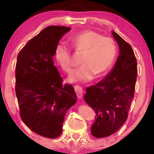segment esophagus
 Wrapping results in <instances>:
<instances>
[{"label":"esophagus","mask_w":154,"mask_h":154,"mask_svg":"<svg viewBox=\"0 0 154 154\" xmlns=\"http://www.w3.org/2000/svg\"><path fill=\"white\" fill-rule=\"evenodd\" d=\"M75 91L76 92V94H77V97L79 99H82L83 97V88L81 87H80V86H75Z\"/></svg>","instance_id":"obj_1"}]
</instances>
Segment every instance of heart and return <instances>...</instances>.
Masks as SVG:
<instances>
[{
    "mask_svg": "<svg viewBox=\"0 0 154 154\" xmlns=\"http://www.w3.org/2000/svg\"><path fill=\"white\" fill-rule=\"evenodd\" d=\"M71 43L77 51L83 52L79 68L73 71L68 80L71 83H87L94 75L104 74L112 65L116 54V48L110 38L102 37L94 31L86 30L71 37ZM54 57L66 72L72 68L71 50L66 43H59Z\"/></svg>",
    "mask_w": 154,
    "mask_h": 154,
    "instance_id": "obj_1",
    "label": "heart"
}]
</instances>
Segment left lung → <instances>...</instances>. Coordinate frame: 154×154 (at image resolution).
<instances>
[{"instance_id":"1","label":"left lung","mask_w":154,"mask_h":154,"mask_svg":"<svg viewBox=\"0 0 154 154\" xmlns=\"http://www.w3.org/2000/svg\"><path fill=\"white\" fill-rule=\"evenodd\" d=\"M111 33L119 47L116 62L108 74L88 87L84 94L85 102L95 111L91 133L97 138L115 133L127 120L137 75L132 47L115 31H111Z\"/></svg>"}]
</instances>
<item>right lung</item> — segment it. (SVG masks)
Masks as SVG:
<instances>
[{"label": "right lung", "mask_w": 154, "mask_h": 154, "mask_svg": "<svg viewBox=\"0 0 154 154\" xmlns=\"http://www.w3.org/2000/svg\"><path fill=\"white\" fill-rule=\"evenodd\" d=\"M70 30L46 27L28 41L17 60L15 91L21 119L33 132L50 139L60 135L65 114L76 102L73 86H63L53 62L57 45Z\"/></svg>", "instance_id": "1"}]
</instances>
